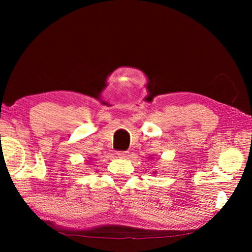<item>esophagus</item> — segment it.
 Masks as SVG:
<instances>
[{
	"label": "esophagus",
	"mask_w": 252,
	"mask_h": 252,
	"mask_svg": "<svg viewBox=\"0 0 252 252\" xmlns=\"http://www.w3.org/2000/svg\"><path fill=\"white\" fill-rule=\"evenodd\" d=\"M127 153H129V152H126V151H118L117 155L119 156V158H122V159H125V158L127 157Z\"/></svg>",
	"instance_id": "obj_1"
}]
</instances>
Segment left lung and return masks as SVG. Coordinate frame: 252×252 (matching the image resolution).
I'll return each instance as SVG.
<instances>
[{
	"instance_id": "left-lung-1",
	"label": "left lung",
	"mask_w": 252,
	"mask_h": 252,
	"mask_svg": "<svg viewBox=\"0 0 252 252\" xmlns=\"http://www.w3.org/2000/svg\"><path fill=\"white\" fill-rule=\"evenodd\" d=\"M155 173H156V172H155Z\"/></svg>"
}]
</instances>
